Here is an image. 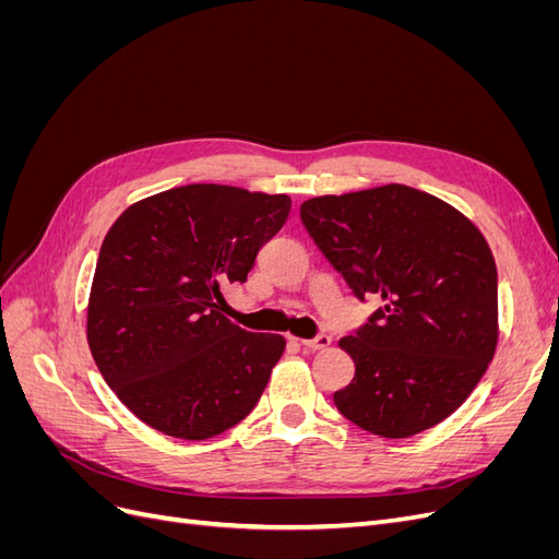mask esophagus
Here are the masks:
<instances>
[{
	"label": "esophagus",
	"mask_w": 559,
	"mask_h": 559,
	"mask_svg": "<svg viewBox=\"0 0 559 559\" xmlns=\"http://www.w3.org/2000/svg\"><path fill=\"white\" fill-rule=\"evenodd\" d=\"M300 345L306 349H324L331 345V335L326 333H319L314 337H306V341H300Z\"/></svg>",
	"instance_id": "34e87169"
}]
</instances>
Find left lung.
<instances>
[{"label": "left lung", "mask_w": 559, "mask_h": 559, "mask_svg": "<svg viewBox=\"0 0 559 559\" xmlns=\"http://www.w3.org/2000/svg\"><path fill=\"white\" fill-rule=\"evenodd\" d=\"M300 222L354 296L382 298L341 341L357 370L335 408L384 438L443 421L497 349V265L483 233L403 183L306 200Z\"/></svg>", "instance_id": "1"}]
</instances>
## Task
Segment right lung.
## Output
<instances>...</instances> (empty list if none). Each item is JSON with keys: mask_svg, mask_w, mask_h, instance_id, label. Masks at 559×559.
Segmentation results:
<instances>
[{"mask_svg": "<svg viewBox=\"0 0 559 559\" xmlns=\"http://www.w3.org/2000/svg\"><path fill=\"white\" fill-rule=\"evenodd\" d=\"M289 195L189 183L130 205L99 249L88 345L99 373L148 427L212 438L259 403L284 337L222 314L259 249L289 216Z\"/></svg>", "mask_w": 559, "mask_h": 559, "instance_id": "right-lung-1", "label": "right lung"}]
</instances>
